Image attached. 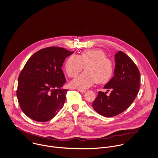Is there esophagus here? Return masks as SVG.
<instances>
[{
	"label": "esophagus",
	"instance_id": "esophagus-1",
	"mask_svg": "<svg viewBox=\"0 0 158 158\" xmlns=\"http://www.w3.org/2000/svg\"><path fill=\"white\" fill-rule=\"evenodd\" d=\"M78 91H79L81 93H82V94H84L86 92V90L84 89H78Z\"/></svg>",
	"mask_w": 158,
	"mask_h": 158
}]
</instances>
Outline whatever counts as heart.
Returning <instances> with one entry per match:
<instances>
[{"label": "heart", "mask_w": 158, "mask_h": 158, "mask_svg": "<svg viewBox=\"0 0 158 158\" xmlns=\"http://www.w3.org/2000/svg\"><path fill=\"white\" fill-rule=\"evenodd\" d=\"M85 67V71L73 80L71 85L79 89H88L96 81L108 82L113 74L112 62L105 52L99 49L83 51L80 55H70L64 64V71L69 77H74Z\"/></svg>", "instance_id": "heart-1"}]
</instances>
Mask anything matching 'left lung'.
<instances>
[{
    "mask_svg": "<svg viewBox=\"0 0 158 158\" xmlns=\"http://www.w3.org/2000/svg\"><path fill=\"white\" fill-rule=\"evenodd\" d=\"M114 76L104 86L111 90L110 95L99 92L92 107L105 117L119 114L129 108L140 89V72L131 58L122 51L115 54Z\"/></svg>",
    "mask_w": 158,
    "mask_h": 158,
    "instance_id": "obj_1",
    "label": "left lung"
}]
</instances>
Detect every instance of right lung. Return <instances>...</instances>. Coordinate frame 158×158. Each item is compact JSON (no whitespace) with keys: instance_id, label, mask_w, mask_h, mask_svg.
Instances as JSON below:
<instances>
[{"instance_id":"obj_1","label":"right lung","mask_w":158,"mask_h":158,"mask_svg":"<svg viewBox=\"0 0 158 158\" xmlns=\"http://www.w3.org/2000/svg\"><path fill=\"white\" fill-rule=\"evenodd\" d=\"M73 53L50 47L29 58L18 77L16 96L21 110L29 118L47 122L62 108L68 90L61 88L66 82L61 67Z\"/></svg>"}]
</instances>
